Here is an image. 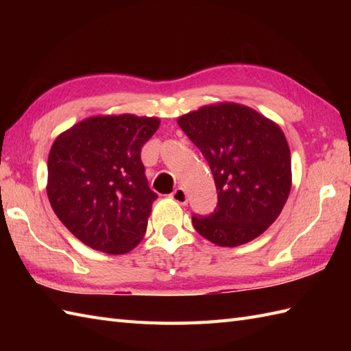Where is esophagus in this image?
Listing matches in <instances>:
<instances>
[{
  "label": "esophagus",
  "mask_w": 351,
  "mask_h": 351,
  "mask_svg": "<svg viewBox=\"0 0 351 351\" xmlns=\"http://www.w3.org/2000/svg\"><path fill=\"white\" fill-rule=\"evenodd\" d=\"M170 197L173 199L176 204H180V205H187V204H189L187 193H185V190H184V189H181V187H178L173 193H171Z\"/></svg>",
  "instance_id": "esophagus-1"
}]
</instances>
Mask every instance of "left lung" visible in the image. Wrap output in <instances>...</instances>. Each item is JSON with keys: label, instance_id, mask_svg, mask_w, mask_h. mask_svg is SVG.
I'll use <instances>...</instances> for the list:
<instances>
[{"label": "left lung", "instance_id": "8db88e82", "mask_svg": "<svg viewBox=\"0 0 351 351\" xmlns=\"http://www.w3.org/2000/svg\"><path fill=\"white\" fill-rule=\"evenodd\" d=\"M213 171L217 208L193 226L220 247L255 240L279 217L293 184L285 134L271 119L237 102L204 106L178 117Z\"/></svg>", "mask_w": 351, "mask_h": 351}]
</instances>
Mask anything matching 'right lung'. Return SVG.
I'll return each mask as SVG.
<instances>
[{"mask_svg": "<svg viewBox=\"0 0 351 351\" xmlns=\"http://www.w3.org/2000/svg\"><path fill=\"white\" fill-rule=\"evenodd\" d=\"M158 117L98 114L57 136L48 155L47 193L56 215L81 243L123 255L143 240L154 200L141 147Z\"/></svg>", "mask_w": 351, "mask_h": 351, "instance_id": "obj_1", "label": "right lung"}]
</instances>
